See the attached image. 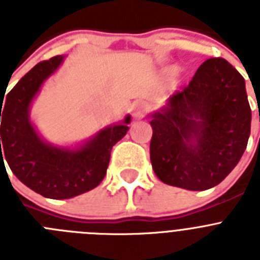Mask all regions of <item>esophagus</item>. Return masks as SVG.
Returning a JSON list of instances; mask_svg holds the SVG:
<instances>
[{
	"label": "esophagus",
	"mask_w": 260,
	"mask_h": 260,
	"mask_svg": "<svg viewBox=\"0 0 260 260\" xmlns=\"http://www.w3.org/2000/svg\"><path fill=\"white\" fill-rule=\"evenodd\" d=\"M147 110V105L146 103L143 102H135L134 104L132 105V112H133V116L135 118H141V117L144 116Z\"/></svg>",
	"instance_id": "1"
}]
</instances>
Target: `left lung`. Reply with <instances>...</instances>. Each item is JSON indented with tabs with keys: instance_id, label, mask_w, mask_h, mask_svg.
<instances>
[{
	"instance_id": "8db88e82",
	"label": "left lung",
	"mask_w": 260,
	"mask_h": 260,
	"mask_svg": "<svg viewBox=\"0 0 260 260\" xmlns=\"http://www.w3.org/2000/svg\"><path fill=\"white\" fill-rule=\"evenodd\" d=\"M148 118L151 162L158 180L191 191L211 189L246 150L251 109L245 79L224 58L207 59L189 86Z\"/></svg>"
}]
</instances>
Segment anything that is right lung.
Listing matches in <instances>:
<instances>
[{
    "mask_svg": "<svg viewBox=\"0 0 260 260\" xmlns=\"http://www.w3.org/2000/svg\"><path fill=\"white\" fill-rule=\"evenodd\" d=\"M63 59L65 56H56L34 66L14 86L0 109V162L6 160L20 182L50 199H69L95 189L107 174L110 151L125 137L132 121L127 114L119 123L71 147L45 141L32 123L29 112L45 80Z\"/></svg>",
    "mask_w": 260,
    "mask_h": 260,
    "instance_id": "1",
    "label": "right lung"
}]
</instances>
